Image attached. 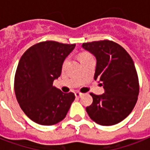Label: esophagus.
I'll use <instances>...</instances> for the list:
<instances>
[{
	"label": "esophagus",
	"mask_w": 150,
	"mask_h": 150,
	"mask_svg": "<svg viewBox=\"0 0 150 150\" xmlns=\"http://www.w3.org/2000/svg\"><path fill=\"white\" fill-rule=\"evenodd\" d=\"M75 95L76 97H81V96H82V93H79V92H75Z\"/></svg>",
	"instance_id": "1"
}]
</instances>
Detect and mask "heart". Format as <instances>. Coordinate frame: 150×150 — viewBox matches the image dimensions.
I'll return each mask as SVG.
<instances>
[{
	"label": "heart",
	"mask_w": 150,
	"mask_h": 150,
	"mask_svg": "<svg viewBox=\"0 0 150 150\" xmlns=\"http://www.w3.org/2000/svg\"><path fill=\"white\" fill-rule=\"evenodd\" d=\"M86 55H88V54H83L81 55V57H83V56H86Z\"/></svg>",
	"instance_id": "heart-1"
}]
</instances>
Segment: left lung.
I'll use <instances>...</instances> for the list:
<instances>
[{
    "instance_id": "1",
    "label": "left lung",
    "mask_w": 150,
    "mask_h": 150,
    "mask_svg": "<svg viewBox=\"0 0 150 150\" xmlns=\"http://www.w3.org/2000/svg\"><path fill=\"white\" fill-rule=\"evenodd\" d=\"M96 59L94 79L101 82L104 93L95 95L86 107L89 117L100 125H114L129 115L137 102L139 86L135 64L121 46L113 41L82 43Z\"/></svg>"
}]
</instances>
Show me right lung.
<instances>
[{"instance_id": "add662e5", "label": "right lung", "mask_w": 150, "mask_h": 150, "mask_svg": "<svg viewBox=\"0 0 150 150\" xmlns=\"http://www.w3.org/2000/svg\"><path fill=\"white\" fill-rule=\"evenodd\" d=\"M75 44L55 41L36 43L25 52L18 64L15 92L26 116L41 125H53L66 117L75 95L64 93L53 82L61 74L65 58Z\"/></svg>"}]
</instances>
